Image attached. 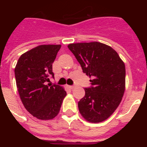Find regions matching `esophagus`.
I'll return each instance as SVG.
<instances>
[{"mask_svg": "<svg viewBox=\"0 0 147 147\" xmlns=\"http://www.w3.org/2000/svg\"><path fill=\"white\" fill-rule=\"evenodd\" d=\"M68 88H70V89H74V85H68Z\"/></svg>", "mask_w": 147, "mask_h": 147, "instance_id": "1", "label": "esophagus"}]
</instances>
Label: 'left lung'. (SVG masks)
Segmentation results:
<instances>
[{
	"instance_id": "8db88e82",
	"label": "left lung",
	"mask_w": 147,
	"mask_h": 147,
	"mask_svg": "<svg viewBox=\"0 0 147 147\" xmlns=\"http://www.w3.org/2000/svg\"><path fill=\"white\" fill-rule=\"evenodd\" d=\"M80 62L83 73L93 80L78 102L82 117L92 123L108 119L121 102L125 90V65L113 48L98 42L67 45Z\"/></svg>"
}]
</instances>
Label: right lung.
Returning <instances> with one entry per match:
<instances>
[{
    "instance_id": "1",
    "label": "right lung",
    "mask_w": 147,
    "mask_h": 147,
    "mask_svg": "<svg viewBox=\"0 0 147 147\" xmlns=\"http://www.w3.org/2000/svg\"><path fill=\"white\" fill-rule=\"evenodd\" d=\"M61 45H41L22 54L15 68L17 88L28 113L40 120L55 118L66 96L64 88L50 85L52 64Z\"/></svg>"
}]
</instances>
